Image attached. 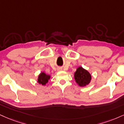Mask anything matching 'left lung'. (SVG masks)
I'll return each instance as SVG.
<instances>
[{
	"instance_id": "left-lung-1",
	"label": "left lung",
	"mask_w": 124,
	"mask_h": 124,
	"mask_svg": "<svg viewBox=\"0 0 124 124\" xmlns=\"http://www.w3.org/2000/svg\"><path fill=\"white\" fill-rule=\"evenodd\" d=\"M74 80L80 86H85L89 84L91 80V75L86 70L82 67H78L74 73Z\"/></svg>"
}]
</instances>
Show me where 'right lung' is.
<instances>
[{"mask_svg":"<svg viewBox=\"0 0 124 124\" xmlns=\"http://www.w3.org/2000/svg\"><path fill=\"white\" fill-rule=\"evenodd\" d=\"M50 76L46 74L45 73L41 72L39 75L38 82L39 84H41L42 85H45L48 82V80L50 78Z\"/></svg>","mask_w":124,"mask_h":124,"instance_id":"right-lung-1","label":"right lung"}]
</instances>
